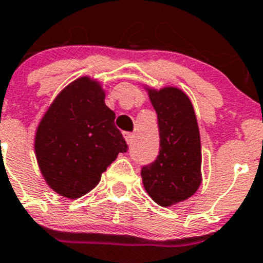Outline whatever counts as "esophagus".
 <instances>
[{
  "mask_svg": "<svg viewBox=\"0 0 263 263\" xmlns=\"http://www.w3.org/2000/svg\"><path fill=\"white\" fill-rule=\"evenodd\" d=\"M123 136L126 139L127 144H131L134 141V134H131V132H123Z\"/></svg>",
  "mask_w": 263,
  "mask_h": 263,
  "instance_id": "34e87169",
  "label": "esophagus"
}]
</instances>
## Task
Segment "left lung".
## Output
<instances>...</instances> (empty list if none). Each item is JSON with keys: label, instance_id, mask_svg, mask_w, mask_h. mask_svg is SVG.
I'll use <instances>...</instances> for the list:
<instances>
[{"label": "left lung", "instance_id": "1", "mask_svg": "<svg viewBox=\"0 0 263 263\" xmlns=\"http://www.w3.org/2000/svg\"><path fill=\"white\" fill-rule=\"evenodd\" d=\"M158 116L160 149L141 177L150 198L162 207L189 199L202 182V146L193 104L177 87L146 88Z\"/></svg>", "mask_w": 263, "mask_h": 263}]
</instances>
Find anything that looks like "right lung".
I'll return each mask as SVG.
<instances>
[{
    "mask_svg": "<svg viewBox=\"0 0 263 263\" xmlns=\"http://www.w3.org/2000/svg\"><path fill=\"white\" fill-rule=\"evenodd\" d=\"M105 92L90 77L73 81L55 98L37 127L34 150L41 173L59 195L77 199L128 146L105 105Z\"/></svg>",
    "mask_w": 263,
    "mask_h": 263,
    "instance_id": "add662e5",
    "label": "right lung"
}]
</instances>
